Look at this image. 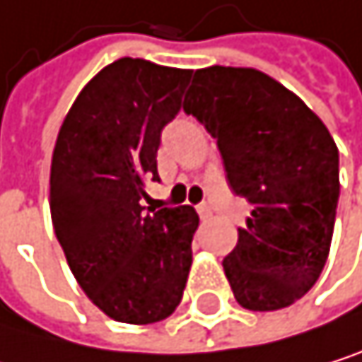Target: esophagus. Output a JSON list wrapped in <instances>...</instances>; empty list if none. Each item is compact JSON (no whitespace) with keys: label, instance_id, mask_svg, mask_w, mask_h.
I'll list each match as a JSON object with an SVG mask.
<instances>
[{"label":"esophagus","instance_id":"obj_1","mask_svg":"<svg viewBox=\"0 0 362 362\" xmlns=\"http://www.w3.org/2000/svg\"><path fill=\"white\" fill-rule=\"evenodd\" d=\"M196 209H198V216H201V218H211V214H214V209H211L209 203H201Z\"/></svg>","mask_w":362,"mask_h":362}]
</instances>
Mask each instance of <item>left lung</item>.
<instances>
[{
	"label": "left lung",
	"instance_id": "8db88e82",
	"mask_svg": "<svg viewBox=\"0 0 362 362\" xmlns=\"http://www.w3.org/2000/svg\"><path fill=\"white\" fill-rule=\"evenodd\" d=\"M185 112L218 140L230 189L252 211L222 261L244 309L276 311L320 279L337 203L339 151L326 124L255 69L196 71Z\"/></svg>",
	"mask_w": 362,
	"mask_h": 362
}]
</instances>
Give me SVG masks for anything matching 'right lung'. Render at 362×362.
Instances as JSON below:
<instances>
[{
	"label": "right lung",
	"instance_id": "add662e5",
	"mask_svg": "<svg viewBox=\"0 0 362 362\" xmlns=\"http://www.w3.org/2000/svg\"><path fill=\"white\" fill-rule=\"evenodd\" d=\"M189 77L142 58L112 62L79 93L53 148V230L79 287L116 322L166 320L183 298L198 214L144 203Z\"/></svg>",
	"mask_w": 362,
	"mask_h": 362
}]
</instances>
